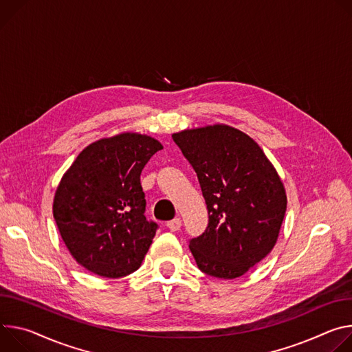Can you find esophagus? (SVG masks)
Returning a JSON list of instances; mask_svg holds the SVG:
<instances>
[{
	"mask_svg": "<svg viewBox=\"0 0 352 352\" xmlns=\"http://www.w3.org/2000/svg\"><path fill=\"white\" fill-rule=\"evenodd\" d=\"M166 226L169 228V230L176 232V230H179L180 226H182V219H180V218H175V219L169 221V222L166 223Z\"/></svg>",
	"mask_w": 352,
	"mask_h": 352,
	"instance_id": "34e87169",
	"label": "esophagus"
}]
</instances>
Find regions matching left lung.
Listing matches in <instances>:
<instances>
[{"instance_id": "8db88e82", "label": "left lung", "mask_w": 352, "mask_h": 352, "mask_svg": "<svg viewBox=\"0 0 352 352\" xmlns=\"http://www.w3.org/2000/svg\"><path fill=\"white\" fill-rule=\"evenodd\" d=\"M203 191L208 225L188 241L199 268L223 280L243 276L274 248L287 210L284 184L261 148L223 124L172 135Z\"/></svg>"}]
</instances>
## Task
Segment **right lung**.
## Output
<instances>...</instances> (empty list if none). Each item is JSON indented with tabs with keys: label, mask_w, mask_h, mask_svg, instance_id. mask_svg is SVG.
Listing matches in <instances>:
<instances>
[{
	"label": "right lung",
	"mask_w": 352,
	"mask_h": 352,
	"mask_svg": "<svg viewBox=\"0 0 352 352\" xmlns=\"http://www.w3.org/2000/svg\"><path fill=\"white\" fill-rule=\"evenodd\" d=\"M164 146L124 133L87 146L63 176L53 215L72 257L104 278L126 277L142 263L158 223L145 217L141 172Z\"/></svg>",
	"instance_id": "1"
}]
</instances>
